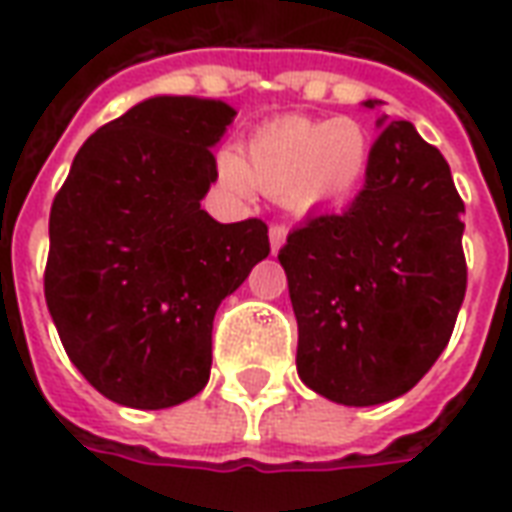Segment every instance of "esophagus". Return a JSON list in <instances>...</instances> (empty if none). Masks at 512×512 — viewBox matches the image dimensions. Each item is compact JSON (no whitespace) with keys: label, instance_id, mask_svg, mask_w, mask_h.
<instances>
[{"label":"esophagus","instance_id":"34e87169","mask_svg":"<svg viewBox=\"0 0 512 512\" xmlns=\"http://www.w3.org/2000/svg\"><path fill=\"white\" fill-rule=\"evenodd\" d=\"M285 238H288V227L285 224H271V230H268L271 252H279V246L285 244Z\"/></svg>","mask_w":512,"mask_h":512}]
</instances>
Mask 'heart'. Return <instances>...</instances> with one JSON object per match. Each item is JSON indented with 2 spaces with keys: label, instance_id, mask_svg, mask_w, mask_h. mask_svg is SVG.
<instances>
[{
  "label": "heart",
  "instance_id": "b5f03b06",
  "mask_svg": "<svg viewBox=\"0 0 512 512\" xmlns=\"http://www.w3.org/2000/svg\"><path fill=\"white\" fill-rule=\"evenodd\" d=\"M216 167L238 197L260 189L299 213L332 211L362 189L370 136L348 117H279L249 136L244 156L233 147L222 150Z\"/></svg>",
  "mask_w": 512,
  "mask_h": 512
}]
</instances>
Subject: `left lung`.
I'll return each mask as SVG.
<instances>
[{"instance_id": "1", "label": "left lung", "mask_w": 512, "mask_h": 512, "mask_svg": "<svg viewBox=\"0 0 512 512\" xmlns=\"http://www.w3.org/2000/svg\"><path fill=\"white\" fill-rule=\"evenodd\" d=\"M378 126L365 189L348 211L304 222L279 249L299 378L343 406L406 395L450 343L466 293L450 164L406 120Z\"/></svg>"}]
</instances>
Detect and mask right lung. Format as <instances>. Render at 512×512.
I'll use <instances>...</instances> for the list:
<instances>
[{
	"label": "right lung",
	"mask_w": 512,
	"mask_h": 512,
	"mask_svg": "<svg viewBox=\"0 0 512 512\" xmlns=\"http://www.w3.org/2000/svg\"><path fill=\"white\" fill-rule=\"evenodd\" d=\"M224 101L156 95L95 131L49 216L46 304L76 370L128 408H169L211 376L213 315L268 257L260 219L200 208L219 178Z\"/></svg>",
	"instance_id": "1"
}]
</instances>
